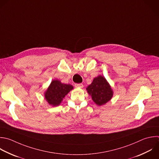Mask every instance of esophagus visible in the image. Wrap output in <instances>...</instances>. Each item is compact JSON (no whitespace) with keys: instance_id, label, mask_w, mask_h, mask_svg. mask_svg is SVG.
I'll return each mask as SVG.
<instances>
[{"instance_id":"34e87169","label":"esophagus","mask_w":159,"mask_h":159,"mask_svg":"<svg viewBox=\"0 0 159 159\" xmlns=\"http://www.w3.org/2000/svg\"><path fill=\"white\" fill-rule=\"evenodd\" d=\"M75 86L76 88H83V84H81V83H80V84H75Z\"/></svg>"}]
</instances>
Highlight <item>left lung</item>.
Wrapping results in <instances>:
<instances>
[{
    "instance_id": "8db88e82",
    "label": "left lung",
    "mask_w": 159,
    "mask_h": 159,
    "mask_svg": "<svg viewBox=\"0 0 159 159\" xmlns=\"http://www.w3.org/2000/svg\"><path fill=\"white\" fill-rule=\"evenodd\" d=\"M92 100L99 106L106 104L113 96V90L104 76L99 75L86 88Z\"/></svg>"
}]
</instances>
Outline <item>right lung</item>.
<instances>
[{
    "instance_id": "obj_1",
    "label": "right lung",
    "mask_w": 159,
    "mask_h": 159,
    "mask_svg": "<svg viewBox=\"0 0 159 159\" xmlns=\"http://www.w3.org/2000/svg\"><path fill=\"white\" fill-rule=\"evenodd\" d=\"M73 89L70 84L62 83L60 80H53L44 93L45 99L52 106H58L63 98Z\"/></svg>"
}]
</instances>
